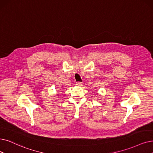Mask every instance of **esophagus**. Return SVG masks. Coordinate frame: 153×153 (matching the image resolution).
I'll use <instances>...</instances> for the list:
<instances>
[{
  "label": "esophagus",
  "mask_w": 153,
  "mask_h": 153,
  "mask_svg": "<svg viewBox=\"0 0 153 153\" xmlns=\"http://www.w3.org/2000/svg\"><path fill=\"white\" fill-rule=\"evenodd\" d=\"M82 85V82H76V86H81Z\"/></svg>",
  "instance_id": "34e87169"
}]
</instances>
